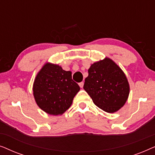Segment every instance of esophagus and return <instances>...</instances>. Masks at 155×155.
Returning <instances> with one entry per match:
<instances>
[{
  "label": "esophagus",
  "mask_w": 155,
  "mask_h": 155,
  "mask_svg": "<svg viewBox=\"0 0 155 155\" xmlns=\"http://www.w3.org/2000/svg\"><path fill=\"white\" fill-rule=\"evenodd\" d=\"M83 85H84V82H80V83H79V86L81 88L83 87Z\"/></svg>",
  "instance_id": "1"
}]
</instances>
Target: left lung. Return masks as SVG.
I'll use <instances>...</instances> for the list:
<instances>
[{
	"label": "left lung",
	"instance_id": "left-lung-1",
	"mask_svg": "<svg viewBox=\"0 0 155 155\" xmlns=\"http://www.w3.org/2000/svg\"><path fill=\"white\" fill-rule=\"evenodd\" d=\"M83 88L94 104L108 113L119 110L127 101L130 91L124 72L108 58L91 65Z\"/></svg>",
	"mask_w": 155,
	"mask_h": 155
}]
</instances>
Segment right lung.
Instances as JSON below:
<instances>
[{"label": "right lung", "mask_w": 155, "mask_h": 155, "mask_svg": "<svg viewBox=\"0 0 155 155\" xmlns=\"http://www.w3.org/2000/svg\"><path fill=\"white\" fill-rule=\"evenodd\" d=\"M80 87L72 73L58 65L46 63L37 74L33 93L37 105L51 115L62 114L69 109Z\"/></svg>", "instance_id": "obj_1"}]
</instances>
